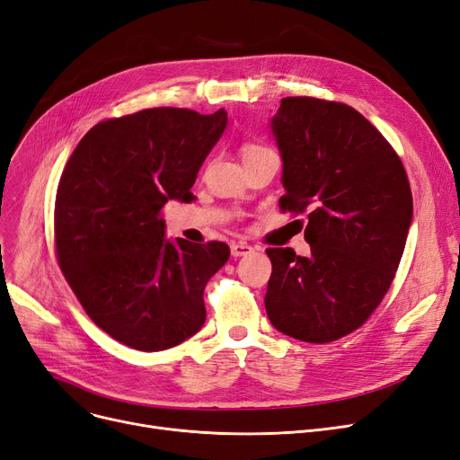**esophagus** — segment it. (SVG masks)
<instances>
[{"mask_svg": "<svg viewBox=\"0 0 460 460\" xmlns=\"http://www.w3.org/2000/svg\"><path fill=\"white\" fill-rule=\"evenodd\" d=\"M254 249L251 247V245H247V243H243V242H235V243H232L230 245V252H232V256H247V254H251Z\"/></svg>", "mask_w": 460, "mask_h": 460, "instance_id": "34e87169", "label": "esophagus"}]
</instances>
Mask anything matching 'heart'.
Listing matches in <instances>:
<instances>
[{
  "mask_svg": "<svg viewBox=\"0 0 460 460\" xmlns=\"http://www.w3.org/2000/svg\"><path fill=\"white\" fill-rule=\"evenodd\" d=\"M259 151H264V146H261V145H245L243 146V156L251 155V153H259Z\"/></svg>",
  "mask_w": 460,
  "mask_h": 460,
  "instance_id": "heart-1",
  "label": "heart"
}]
</instances>
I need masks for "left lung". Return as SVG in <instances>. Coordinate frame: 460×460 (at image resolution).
Segmentation results:
<instances>
[{"label":"left lung","mask_w":460,"mask_h":460,"mask_svg":"<svg viewBox=\"0 0 460 460\" xmlns=\"http://www.w3.org/2000/svg\"><path fill=\"white\" fill-rule=\"evenodd\" d=\"M283 160V211H309V256L266 249V314L279 332L328 343L357 330L387 294L413 218L393 146L353 107L283 98L270 120Z\"/></svg>","instance_id":"8db88e82"}]
</instances>
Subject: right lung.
Returning a JSON list of instances; mask_svg holds the SVG:
<instances>
[{"label":"right lung","mask_w":460,"mask_h":460,"mask_svg":"<svg viewBox=\"0 0 460 460\" xmlns=\"http://www.w3.org/2000/svg\"><path fill=\"white\" fill-rule=\"evenodd\" d=\"M226 124L225 109H143L96 124L62 172L54 208L60 268L88 317L137 351L175 347L206 323L204 288L230 249L168 240L160 211L192 198Z\"/></svg>","instance_id":"right-lung-1"}]
</instances>
